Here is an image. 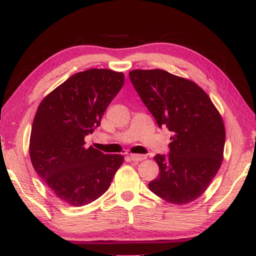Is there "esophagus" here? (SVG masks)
I'll use <instances>...</instances> for the list:
<instances>
[{"label": "esophagus", "mask_w": 256, "mask_h": 256, "mask_svg": "<svg viewBox=\"0 0 256 256\" xmlns=\"http://www.w3.org/2000/svg\"><path fill=\"white\" fill-rule=\"evenodd\" d=\"M146 158V154H131V159L133 160V162H141V160H144Z\"/></svg>", "instance_id": "1"}]
</instances>
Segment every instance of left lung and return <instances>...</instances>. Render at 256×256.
Returning a JSON list of instances; mask_svg holds the SVG:
<instances>
[{
	"instance_id": "8db88e82",
	"label": "left lung",
	"mask_w": 256,
	"mask_h": 256,
	"mask_svg": "<svg viewBox=\"0 0 256 256\" xmlns=\"http://www.w3.org/2000/svg\"><path fill=\"white\" fill-rule=\"evenodd\" d=\"M128 76L158 126L172 133L170 152L154 156L159 176L149 183L150 190L172 204L194 201L222 166L226 140L222 116L188 79L164 70H133Z\"/></svg>"
}]
</instances>
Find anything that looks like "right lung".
I'll return each instance as SVG.
<instances>
[{
    "mask_svg": "<svg viewBox=\"0 0 256 256\" xmlns=\"http://www.w3.org/2000/svg\"><path fill=\"white\" fill-rule=\"evenodd\" d=\"M123 84V73L90 68L68 78L38 107L30 134V159L64 203L81 206L97 200L123 164V156L84 146V138L100 125Z\"/></svg>",
    "mask_w": 256,
    "mask_h": 256,
    "instance_id": "add662e5",
    "label": "right lung"
}]
</instances>
